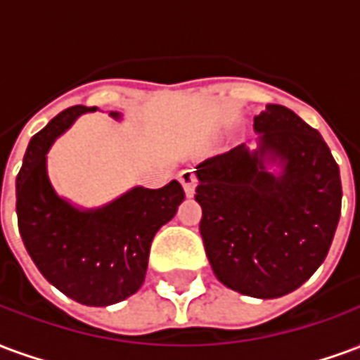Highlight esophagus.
Segmentation results:
<instances>
[{
  "instance_id": "34e87169",
  "label": "esophagus",
  "mask_w": 360,
  "mask_h": 360,
  "mask_svg": "<svg viewBox=\"0 0 360 360\" xmlns=\"http://www.w3.org/2000/svg\"><path fill=\"white\" fill-rule=\"evenodd\" d=\"M179 181H181V185H183V188H185V195H187V196L195 195L196 179H195V175H193V172H188V169L181 172Z\"/></svg>"
}]
</instances>
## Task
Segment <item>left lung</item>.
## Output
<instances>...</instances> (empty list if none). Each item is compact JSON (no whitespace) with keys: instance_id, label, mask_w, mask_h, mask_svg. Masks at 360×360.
Listing matches in <instances>:
<instances>
[{"instance_id":"1","label":"left lung","mask_w":360,"mask_h":360,"mask_svg":"<svg viewBox=\"0 0 360 360\" xmlns=\"http://www.w3.org/2000/svg\"><path fill=\"white\" fill-rule=\"evenodd\" d=\"M245 144L196 167L200 235L216 278L237 293L278 299L324 262L341 214L340 167L316 129L285 105L255 117Z\"/></svg>"}]
</instances>
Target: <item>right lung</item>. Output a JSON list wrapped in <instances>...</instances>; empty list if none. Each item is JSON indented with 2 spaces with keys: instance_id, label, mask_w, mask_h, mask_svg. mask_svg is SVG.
Here are the masks:
<instances>
[{
  "instance_id": "add662e5",
  "label": "right lung",
  "mask_w": 360,
  "mask_h": 360,
  "mask_svg": "<svg viewBox=\"0 0 360 360\" xmlns=\"http://www.w3.org/2000/svg\"><path fill=\"white\" fill-rule=\"evenodd\" d=\"M96 110L73 105L30 139L17 175V218L28 255L51 285L81 304L108 307L141 289L152 239L185 193L177 181L162 188L133 187L100 208L59 196L48 175V152L75 119ZM110 117L123 115L110 111Z\"/></svg>"
}]
</instances>
